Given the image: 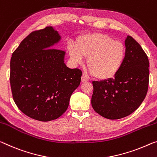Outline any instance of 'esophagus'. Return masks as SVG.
Returning a JSON list of instances; mask_svg holds the SVG:
<instances>
[{
  "label": "esophagus",
  "mask_w": 157,
  "mask_h": 157,
  "mask_svg": "<svg viewBox=\"0 0 157 157\" xmlns=\"http://www.w3.org/2000/svg\"><path fill=\"white\" fill-rule=\"evenodd\" d=\"M81 79H82V82H86L89 81V78L87 76H86V75H83L82 76Z\"/></svg>",
  "instance_id": "1"
}]
</instances>
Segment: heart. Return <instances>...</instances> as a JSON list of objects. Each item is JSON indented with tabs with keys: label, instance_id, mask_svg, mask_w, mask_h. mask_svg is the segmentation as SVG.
<instances>
[{
	"label": "heart",
	"instance_id": "b5f03b06",
	"mask_svg": "<svg viewBox=\"0 0 157 157\" xmlns=\"http://www.w3.org/2000/svg\"><path fill=\"white\" fill-rule=\"evenodd\" d=\"M68 51L75 63H86L90 73L99 79L113 78L118 73L125 59V47L119 41L103 33L86 34L79 37L77 46L70 44Z\"/></svg>",
	"mask_w": 157,
	"mask_h": 157
}]
</instances>
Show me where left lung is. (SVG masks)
Returning a JSON list of instances; mask_svg holds the SVG:
<instances>
[{
  "mask_svg": "<svg viewBox=\"0 0 157 157\" xmlns=\"http://www.w3.org/2000/svg\"><path fill=\"white\" fill-rule=\"evenodd\" d=\"M123 65L114 78L94 81L91 105L97 113L109 119L129 115L138 108L147 95L149 84L148 57L132 37L125 40Z\"/></svg>",
  "mask_w": 157,
  "mask_h": 157,
  "instance_id": "1",
  "label": "left lung"
}]
</instances>
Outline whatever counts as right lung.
I'll use <instances>...</instances> for the list:
<instances>
[{"mask_svg": "<svg viewBox=\"0 0 157 157\" xmlns=\"http://www.w3.org/2000/svg\"><path fill=\"white\" fill-rule=\"evenodd\" d=\"M61 36L52 26L32 32L12 54L11 90L22 113L41 121L54 120L66 111L82 72L64 63L66 52L52 48Z\"/></svg>", "mask_w": 157, "mask_h": 157, "instance_id": "add662e5", "label": "right lung"}]
</instances>
